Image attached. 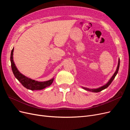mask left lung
I'll use <instances>...</instances> for the list:
<instances>
[{"label":"left lung","instance_id":"8db88e82","mask_svg":"<svg viewBox=\"0 0 130 130\" xmlns=\"http://www.w3.org/2000/svg\"><path fill=\"white\" fill-rule=\"evenodd\" d=\"M119 65H120V59H118V66H117V69H116V70L114 74L112 75V76L111 77V78L109 80V81L107 82L105 84H104V86H103L100 88H96V89H89V88H85V87H82V88L83 89H84V90H86L87 91H91V92H100V91H101L102 90H104V89H106L108 88L109 85H110V84L111 83V82L113 81V80L114 79V78H115L116 75L118 73V70H119Z\"/></svg>","mask_w":130,"mask_h":130}]
</instances>
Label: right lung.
Instances as JSON below:
<instances>
[{
  "instance_id": "add662e5",
  "label": "right lung",
  "mask_w": 130,
  "mask_h": 130,
  "mask_svg": "<svg viewBox=\"0 0 130 130\" xmlns=\"http://www.w3.org/2000/svg\"><path fill=\"white\" fill-rule=\"evenodd\" d=\"M13 51H14V48L12 49L11 51L10 57L12 70L15 78L21 83L22 86L26 89H29V90H42V89H43L51 86L53 82L54 79V77L50 80H46V81L39 82L38 81V80H35L28 78L25 76L23 74H22L18 70L14 63V62L13 61Z\"/></svg>"
}]
</instances>
